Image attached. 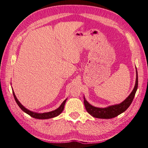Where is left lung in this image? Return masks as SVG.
Returning <instances> with one entry per match:
<instances>
[{"label": "left lung", "instance_id": "8db88e82", "mask_svg": "<svg viewBox=\"0 0 148 148\" xmlns=\"http://www.w3.org/2000/svg\"><path fill=\"white\" fill-rule=\"evenodd\" d=\"M138 87V76H137V71L136 68V84L133 90L130 94L125 99L122 103L119 104H114L112 106H108L106 108H97L92 106L85 99L84 97V103L87 112L89 113L90 115L94 116V118L97 119H113L119 115L121 113H123L130 106V105L132 103V102L134 99V96H135L136 92Z\"/></svg>", "mask_w": 148, "mask_h": 148}]
</instances>
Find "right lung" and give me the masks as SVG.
Listing matches in <instances>:
<instances>
[{"instance_id":"obj_1","label":"right lung","mask_w":148,"mask_h":148,"mask_svg":"<svg viewBox=\"0 0 148 148\" xmlns=\"http://www.w3.org/2000/svg\"><path fill=\"white\" fill-rule=\"evenodd\" d=\"M12 93H13V96H14V99L16 102V103L18 104L19 107L25 113H27L28 114H29V116H31L32 117L34 118V119H52V118H54V117L58 116L59 114H60L62 113V111H63L64 104L66 103V100H67V99H66L63 102V103H62L61 106L58 108H57L56 110L50 111V112H47V113H38L33 112V111H29L28 109H27L25 107H24L20 103H19V101L17 99V97H16L14 91H12Z\"/></svg>"}]
</instances>
